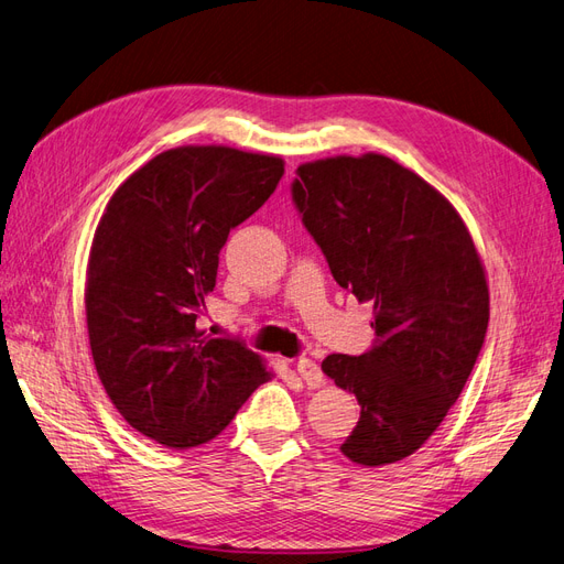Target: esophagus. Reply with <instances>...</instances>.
Returning <instances> with one entry per match:
<instances>
[{
  "label": "esophagus",
  "mask_w": 564,
  "mask_h": 564,
  "mask_svg": "<svg viewBox=\"0 0 564 564\" xmlns=\"http://www.w3.org/2000/svg\"><path fill=\"white\" fill-rule=\"evenodd\" d=\"M296 371L299 377L308 383V388H319L324 383V373L322 369L317 367L315 360H308V357H301V360L296 362Z\"/></svg>",
  "instance_id": "esophagus-1"
}]
</instances>
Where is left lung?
<instances>
[{"instance_id": "8db88e82", "label": "left lung", "mask_w": 564, "mask_h": 564, "mask_svg": "<svg viewBox=\"0 0 564 564\" xmlns=\"http://www.w3.org/2000/svg\"><path fill=\"white\" fill-rule=\"evenodd\" d=\"M296 174L294 204L334 280L373 303L371 350L322 362L362 406L340 452L360 466L395 464L437 431L482 350L480 253L447 197L386 155L327 158Z\"/></svg>"}]
</instances>
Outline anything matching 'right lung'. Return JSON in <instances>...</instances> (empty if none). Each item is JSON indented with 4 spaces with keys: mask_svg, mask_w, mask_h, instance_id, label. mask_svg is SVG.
<instances>
[{
    "mask_svg": "<svg viewBox=\"0 0 564 564\" xmlns=\"http://www.w3.org/2000/svg\"><path fill=\"white\" fill-rule=\"evenodd\" d=\"M284 162L226 145L152 158L110 197L87 268L89 346L124 421L172 449L214 440L270 379L261 355L197 329L228 235L275 193Z\"/></svg>",
    "mask_w": 564,
    "mask_h": 564,
    "instance_id": "1",
    "label": "right lung"
}]
</instances>
